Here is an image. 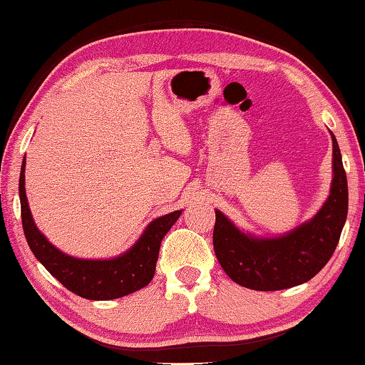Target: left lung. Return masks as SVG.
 I'll return each mask as SVG.
<instances>
[{"instance_id": "left-lung-1", "label": "left lung", "mask_w": 365, "mask_h": 365, "mask_svg": "<svg viewBox=\"0 0 365 365\" xmlns=\"http://www.w3.org/2000/svg\"><path fill=\"white\" fill-rule=\"evenodd\" d=\"M333 143V180L325 205L311 220L282 237L245 233L215 209L214 251L230 279L250 289L275 292L301 285L330 261L348 215V180L338 141Z\"/></svg>"}]
</instances>
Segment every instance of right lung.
<instances>
[{
  "mask_svg": "<svg viewBox=\"0 0 365 365\" xmlns=\"http://www.w3.org/2000/svg\"><path fill=\"white\" fill-rule=\"evenodd\" d=\"M26 159L19 178L22 227L35 257L69 292L85 299L108 301L135 293L153 280L160 242L182 211L154 219L130 250L113 259H78L64 255L36 228L26 196Z\"/></svg>",
  "mask_w": 365,
  "mask_h": 365,
  "instance_id": "right-lung-1",
  "label": "right lung"
}]
</instances>
